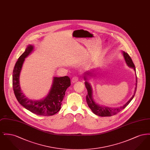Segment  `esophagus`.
Masks as SVG:
<instances>
[{"instance_id": "obj_1", "label": "esophagus", "mask_w": 150, "mask_h": 150, "mask_svg": "<svg viewBox=\"0 0 150 150\" xmlns=\"http://www.w3.org/2000/svg\"><path fill=\"white\" fill-rule=\"evenodd\" d=\"M72 82L73 83H75V82H76V81H78L79 80V77L78 76H74L71 79Z\"/></svg>"}]
</instances>
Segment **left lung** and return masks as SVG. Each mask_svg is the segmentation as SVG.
<instances>
[{
  "label": "left lung",
  "mask_w": 150,
  "mask_h": 150,
  "mask_svg": "<svg viewBox=\"0 0 150 150\" xmlns=\"http://www.w3.org/2000/svg\"><path fill=\"white\" fill-rule=\"evenodd\" d=\"M123 56L125 58V62L127 63V64L128 65L129 67H132L134 69V71H136V69H135V66L133 64L132 59L129 56L128 54L127 53H125V52H123ZM93 74L92 72H86L85 73V76H84V79L85 80H86V77L87 75H89L90 74ZM85 86H86V88L87 89L88 91V94L86 95V103L88 105V106L91 109V110L92 111L93 113L94 114L98 115L100 116H111L115 115L117 114L118 112H120L121 110H122L124 108H125L129 105V103L130 102V101L133 100V98H134L135 94H136V90H137V78L136 77V88H135V91H134V93L133 96H132V97L129 100L128 102L125 103V105H124L123 106L119 107V108H110V107H103L100 105H98V104L96 103V102L93 100V98H92V89L91 88V86L89 84V83L86 81H85Z\"/></svg>",
  "instance_id": "1"
}]
</instances>
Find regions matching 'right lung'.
I'll return each mask as SVG.
<instances>
[{"label":"right lung","instance_id":"1","mask_svg":"<svg viewBox=\"0 0 150 150\" xmlns=\"http://www.w3.org/2000/svg\"><path fill=\"white\" fill-rule=\"evenodd\" d=\"M33 46L29 45L25 51L18 58L13 71L12 84L15 96L18 102L31 112L40 116H50L56 114L61 109L62 101L65 92L71 86V80L69 76L54 77L53 83L48 96L41 100H29L21 92L19 77L25 58L33 50Z\"/></svg>","mask_w":150,"mask_h":150}]
</instances>
